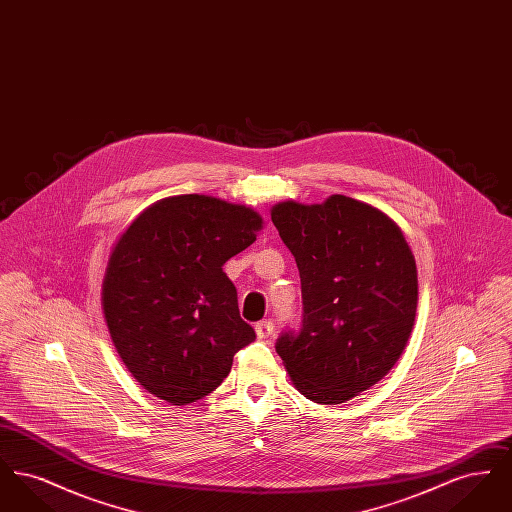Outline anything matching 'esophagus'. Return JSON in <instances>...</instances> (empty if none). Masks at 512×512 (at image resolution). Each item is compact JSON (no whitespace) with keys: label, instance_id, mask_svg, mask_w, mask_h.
Returning a JSON list of instances; mask_svg holds the SVG:
<instances>
[{"label":"esophagus","instance_id":"34e87169","mask_svg":"<svg viewBox=\"0 0 512 512\" xmlns=\"http://www.w3.org/2000/svg\"><path fill=\"white\" fill-rule=\"evenodd\" d=\"M255 332H257V338L259 340H265L268 336H272L274 332V322L272 320H261L255 324Z\"/></svg>","mask_w":512,"mask_h":512}]
</instances>
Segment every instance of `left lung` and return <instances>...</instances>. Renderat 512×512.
Wrapping results in <instances>:
<instances>
[{"instance_id": "left-lung-1", "label": "left lung", "mask_w": 512, "mask_h": 512, "mask_svg": "<svg viewBox=\"0 0 512 512\" xmlns=\"http://www.w3.org/2000/svg\"><path fill=\"white\" fill-rule=\"evenodd\" d=\"M301 278L299 330L276 341L293 386L324 405L380 382L413 330L418 280L401 228L363 201L278 203L272 213Z\"/></svg>"}]
</instances>
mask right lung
I'll use <instances>...</instances> for the list:
<instances>
[{"mask_svg":"<svg viewBox=\"0 0 512 512\" xmlns=\"http://www.w3.org/2000/svg\"><path fill=\"white\" fill-rule=\"evenodd\" d=\"M261 228L249 207L190 194L151 205L122 234L101 303L117 353L144 390L174 405L203 399L255 340L222 265Z\"/></svg>","mask_w":512,"mask_h":512,"instance_id":"right-lung-1","label":"right lung"}]
</instances>
